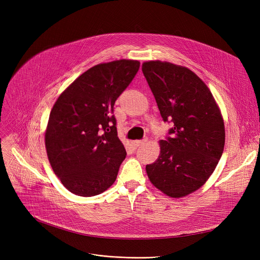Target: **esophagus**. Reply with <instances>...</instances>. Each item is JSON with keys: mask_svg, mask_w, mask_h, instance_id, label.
<instances>
[{"mask_svg": "<svg viewBox=\"0 0 260 260\" xmlns=\"http://www.w3.org/2000/svg\"><path fill=\"white\" fill-rule=\"evenodd\" d=\"M147 141V138H145V139H143V140H136V141H133V146L135 147V148H137V147H139L140 145H142V144H144L145 142Z\"/></svg>", "mask_w": 260, "mask_h": 260, "instance_id": "esophagus-1", "label": "esophagus"}]
</instances>
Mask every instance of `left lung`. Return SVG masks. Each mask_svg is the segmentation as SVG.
<instances>
[{"label":"left lung","mask_w":260,"mask_h":260,"mask_svg":"<svg viewBox=\"0 0 260 260\" xmlns=\"http://www.w3.org/2000/svg\"><path fill=\"white\" fill-rule=\"evenodd\" d=\"M142 72L165 122H173L160 154L146 166L149 180L162 193L180 198L201 187L220 160L224 122L207 84L192 71L162 61L142 64Z\"/></svg>","instance_id":"1"}]
</instances>
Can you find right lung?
<instances>
[{
    "instance_id": "right-lung-1",
    "label": "right lung",
    "mask_w": 260,
    "mask_h": 260,
    "mask_svg": "<svg viewBox=\"0 0 260 260\" xmlns=\"http://www.w3.org/2000/svg\"><path fill=\"white\" fill-rule=\"evenodd\" d=\"M140 62L117 60L89 68L54 103L45 132L50 166L78 196L99 195L115 182L126 151L118 138L114 105Z\"/></svg>"
}]
</instances>
